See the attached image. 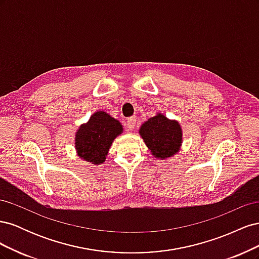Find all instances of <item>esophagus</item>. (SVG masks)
I'll return each mask as SVG.
<instances>
[{
	"label": "esophagus",
	"instance_id": "34e87169",
	"mask_svg": "<svg viewBox=\"0 0 259 259\" xmlns=\"http://www.w3.org/2000/svg\"><path fill=\"white\" fill-rule=\"evenodd\" d=\"M135 126H136V119H135V117H130V119H127L126 128L128 131H132V130L135 128Z\"/></svg>",
	"mask_w": 259,
	"mask_h": 259
}]
</instances>
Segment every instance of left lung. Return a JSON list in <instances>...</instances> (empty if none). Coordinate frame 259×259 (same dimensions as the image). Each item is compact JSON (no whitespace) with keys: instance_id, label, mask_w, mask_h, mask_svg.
<instances>
[{"instance_id":"1","label":"left lung","mask_w":259,"mask_h":259,"mask_svg":"<svg viewBox=\"0 0 259 259\" xmlns=\"http://www.w3.org/2000/svg\"><path fill=\"white\" fill-rule=\"evenodd\" d=\"M145 144L158 159H167L180 150L183 142L182 127L177 121L162 113L150 117L139 130Z\"/></svg>"}]
</instances>
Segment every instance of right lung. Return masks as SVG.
<instances>
[{
  "label": "right lung",
  "mask_w": 259,
  "mask_h": 259,
  "mask_svg": "<svg viewBox=\"0 0 259 259\" xmlns=\"http://www.w3.org/2000/svg\"><path fill=\"white\" fill-rule=\"evenodd\" d=\"M123 132L121 123L105 111H97L82 124L75 134V149L81 159L101 164L116 136Z\"/></svg>",
  "instance_id": "obj_1"
}]
</instances>
